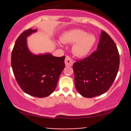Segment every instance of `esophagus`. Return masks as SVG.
<instances>
[{"label": "esophagus", "instance_id": "34e87169", "mask_svg": "<svg viewBox=\"0 0 131 131\" xmlns=\"http://www.w3.org/2000/svg\"><path fill=\"white\" fill-rule=\"evenodd\" d=\"M64 63H65V65L67 67H71L73 64V61L70 57L67 56L65 58Z\"/></svg>", "mask_w": 131, "mask_h": 131}]
</instances>
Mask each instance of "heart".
<instances>
[{
    "label": "heart",
    "mask_w": 131,
    "mask_h": 131,
    "mask_svg": "<svg viewBox=\"0 0 131 131\" xmlns=\"http://www.w3.org/2000/svg\"><path fill=\"white\" fill-rule=\"evenodd\" d=\"M61 41L63 43H73V51L76 56L84 57L91 52L96 42V37L80 29H73L63 34Z\"/></svg>",
    "instance_id": "obj_1"
}]
</instances>
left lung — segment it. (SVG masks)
<instances>
[{
	"label": "left lung",
	"mask_w": 131,
	"mask_h": 131,
	"mask_svg": "<svg viewBox=\"0 0 131 131\" xmlns=\"http://www.w3.org/2000/svg\"><path fill=\"white\" fill-rule=\"evenodd\" d=\"M119 66L116 43L102 30L97 50L73 64L74 84L83 97L92 98L106 92L113 83Z\"/></svg>",
	"instance_id": "8db88e82"
}]
</instances>
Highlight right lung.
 Here are the masks:
<instances>
[{"label":"right lung","instance_id":"obj_1","mask_svg":"<svg viewBox=\"0 0 131 131\" xmlns=\"http://www.w3.org/2000/svg\"><path fill=\"white\" fill-rule=\"evenodd\" d=\"M36 31L28 29L19 35L12 52L11 63L17 83L23 91L30 95L43 98L50 95L56 88L65 67V56L31 53L27 46L26 37Z\"/></svg>","mask_w":131,"mask_h":131}]
</instances>
